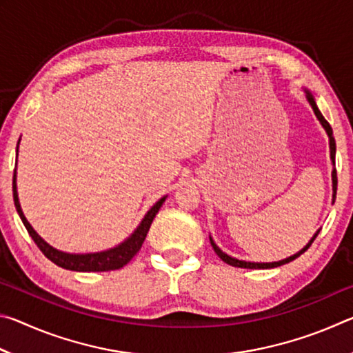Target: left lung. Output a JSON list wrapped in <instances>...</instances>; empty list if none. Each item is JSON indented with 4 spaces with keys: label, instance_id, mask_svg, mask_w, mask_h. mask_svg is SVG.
Returning a JSON list of instances; mask_svg holds the SVG:
<instances>
[{
    "label": "left lung",
    "instance_id": "1",
    "mask_svg": "<svg viewBox=\"0 0 353 353\" xmlns=\"http://www.w3.org/2000/svg\"><path fill=\"white\" fill-rule=\"evenodd\" d=\"M307 99H308V103L312 104L313 110H314V113H316V117H318V119L321 121V124H322V126H324L325 132H327V135H328V139H330V159H332V162L334 163V152H336V145H334V139H333V130H332V126H330V124H328L327 119H325L324 117H322V113L319 112L318 105H316V103H314V98L312 97V93H310V92H307ZM332 179H333V201H334V198H336V185H338L336 170H333V172H332ZM318 234H319V232H316V235L312 238V241H310V243L307 244V246L303 248L299 254H294L292 256H290V259H285V260H282V261H274V263H250V261H241V260L232 259V256H229L227 254H224L223 250H221V249L216 246V244L213 243L212 238H210V243H212V246H213V249H214V252H216L219 259L223 260L224 263H227V265L235 266V268H248V270H270V268L282 266V265H285V263H290V261H292L294 259H297L299 255L305 252V250H307L310 246H312V243L314 241V238L318 236Z\"/></svg>",
    "mask_w": 353,
    "mask_h": 353
}]
</instances>
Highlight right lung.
<instances>
[{
  "instance_id": "add662e5",
  "label": "right lung",
  "mask_w": 353,
  "mask_h": 353,
  "mask_svg": "<svg viewBox=\"0 0 353 353\" xmlns=\"http://www.w3.org/2000/svg\"><path fill=\"white\" fill-rule=\"evenodd\" d=\"M20 141V140H19ZM17 151H19V145H17ZM12 188H14V202H15V208L19 212L20 218L25 224L28 234L31 235L34 243L37 244V248L43 252L48 260H51L52 263H56L57 266L65 268V270L70 271H81V272H99V271H115L123 268L124 265L134 259L135 254L139 252L143 241L149 232V227H151L152 221L155 218V214L159 213L160 207L165 202L166 198L160 199L157 204H155L151 210L148 212L145 219L141 221V224L137 227V230L130 235L126 241L119 244V246L113 248L110 250H105V252H98V254H83V255H73V254H65L57 250L54 248H51L50 244L45 243L41 238L35 234V230L31 227V224L28 223L25 214H23L21 208H20V202H19V194H17V185H15V171H14V182H12Z\"/></svg>"
}]
</instances>
